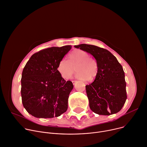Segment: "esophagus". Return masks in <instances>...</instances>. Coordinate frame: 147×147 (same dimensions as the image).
<instances>
[{
	"label": "esophagus",
	"instance_id": "esophagus-1",
	"mask_svg": "<svg viewBox=\"0 0 147 147\" xmlns=\"http://www.w3.org/2000/svg\"><path fill=\"white\" fill-rule=\"evenodd\" d=\"M72 83H73V85H75L76 84V83H77V81H75V80H73V81H72Z\"/></svg>",
	"mask_w": 147,
	"mask_h": 147
}]
</instances>
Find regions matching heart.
Returning <instances> with one entry per match:
<instances>
[{
  "mask_svg": "<svg viewBox=\"0 0 147 147\" xmlns=\"http://www.w3.org/2000/svg\"><path fill=\"white\" fill-rule=\"evenodd\" d=\"M77 71L75 77L81 80H93L97 74L98 67L96 61L84 51L76 50L68 55V61L62 59L58 63L57 70L65 79H69Z\"/></svg>",
  "mask_w": 147,
  "mask_h": 147,
  "instance_id": "b5f03b06",
  "label": "heart"
}]
</instances>
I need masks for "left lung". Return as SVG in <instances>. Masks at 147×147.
I'll return each instance as SVG.
<instances>
[{"label":"left lung","instance_id":"8db88e82","mask_svg":"<svg viewBox=\"0 0 147 147\" xmlns=\"http://www.w3.org/2000/svg\"><path fill=\"white\" fill-rule=\"evenodd\" d=\"M74 47L90 54L97 64L98 71L94 82L86 86L90 109L101 115L119 112L127 98L122 66L111 52L104 48L85 44Z\"/></svg>","mask_w":147,"mask_h":147}]
</instances>
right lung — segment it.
I'll use <instances>...</instances> for the list:
<instances>
[{"label":"right lung","instance_id":"1","mask_svg":"<svg viewBox=\"0 0 147 147\" xmlns=\"http://www.w3.org/2000/svg\"><path fill=\"white\" fill-rule=\"evenodd\" d=\"M71 48L65 45L44 49L33 54L24 68L22 102L26 111L35 118H52L67 111L73 84L63 79L57 67Z\"/></svg>","mask_w":147,"mask_h":147}]
</instances>
